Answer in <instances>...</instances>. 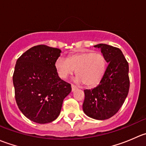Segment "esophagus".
Here are the masks:
<instances>
[{"mask_svg": "<svg viewBox=\"0 0 146 146\" xmlns=\"http://www.w3.org/2000/svg\"><path fill=\"white\" fill-rule=\"evenodd\" d=\"M71 89H72V92H74V91L77 89V88H76V86H75L74 85H71Z\"/></svg>", "mask_w": 146, "mask_h": 146, "instance_id": "34e87169", "label": "esophagus"}]
</instances>
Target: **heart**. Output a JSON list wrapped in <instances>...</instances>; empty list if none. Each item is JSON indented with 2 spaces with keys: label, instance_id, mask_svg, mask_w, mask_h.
<instances>
[{
  "label": "heart",
  "instance_id": "b5f03b06",
  "mask_svg": "<svg viewBox=\"0 0 146 146\" xmlns=\"http://www.w3.org/2000/svg\"><path fill=\"white\" fill-rule=\"evenodd\" d=\"M55 68L63 80L73 75L76 69V82L93 88L102 80L107 69V61L102 53L82 51L70 56L68 58L58 57L55 62Z\"/></svg>",
  "mask_w": 146,
  "mask_h": 146
}]
</instances>
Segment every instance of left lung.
Masks as SVG:
<instances>
[{"instance_id":"left-lung-1","label":"left lung","mask_w":146,"mask_h":146,"mask_svg":"<svg viewBox=\"0 0 146 146\" xmlns=\"http://www.w3.org/2000/svg\"><path fill=\"white\" fill-rule=\"evenodd\" d=\"M100 48L108 63L105 74L97 87L85 90L84 113L90 118L104 120L114 116L129 93V64L120 49L105 44L94 46Z\"/></svg>"}]
</instances>
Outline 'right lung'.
Here are the masks:
<instances>
[{
  "label": "right lung",
  "instance_id": "add662e5",
  "mask_svg": "<svg viewBox=\"0 0 146 146\" xmlns=\"http://www.w3.org/2000/svg\"><path fill=\"white\" fill-rule=\"evenodd\" d=\"M61 52L59 48L35 46L16 62L13 76L16 102L22 113L36 123L56 119L64 98L71 92L70 84L58 77L55 68Z\"/></svg>",
  "mask_w": 146,
  "mask_h": 146
}]
</instances>
